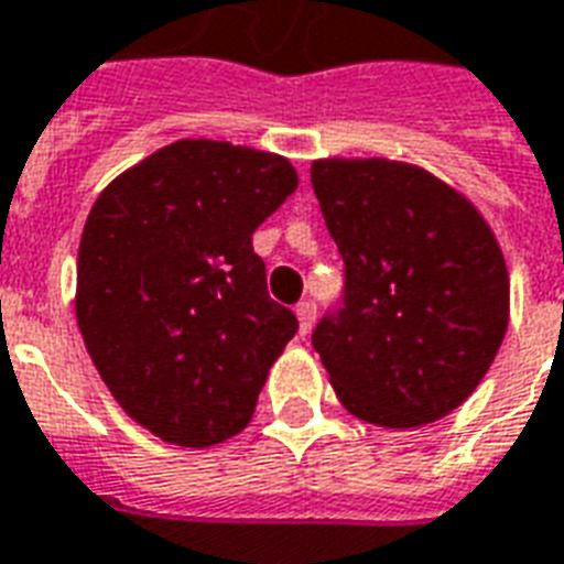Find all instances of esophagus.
<instances>
[{"label": "esophagus", "mask_w": 564, "mask_h": 564, "mask_svg": "<svg viewBox=\"0 0 564 564\" xmlns=\"http://www.w3.org/2000/svg\"><path fill=\"white\" fill-rule=\"evenodd\" d=\"M314 317H317V308H314V303H300L296 305V321H300V335H308L314 326Z\"/></svg>", "instance_id": "esophagus-1"}]
</instances>
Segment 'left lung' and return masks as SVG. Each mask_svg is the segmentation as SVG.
I'll use <instances>...</instances> for the list:
<instances>
[{"label": "left lung", "instance_id": "1", "mask_svg": "<svg viewBox=\"0 0 564 564\" xmlns=\"http://www.w3.org/2000/svg\"><path fill=\"white\" fill-rule=\"evenodd\" d=\"M312 187L347 279L312 335L341 405L388 430L459 409L509 326V270L486 217L405 161L321 159Z\"/></svg>", "mask_w": 564, "mask_h": 564}]
</instances>
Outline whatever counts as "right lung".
<instances>
[{"label":"right lung","mask_w":564,"mask_h":564,"mask_svg":"<svg viewBox=\"0 0 564 564\" xmlns=\"http://www.w3.org/2000/svg\"><path fill=\"white\" fill-rule=\"evenodd\" d=\"M296 182L276 152L185 138L120 173L87 214L78 329L120 409L155 438L212 447L252 421L296 332L252 232Z\"/></svg>","instance_id":"1"}]
</instances>
